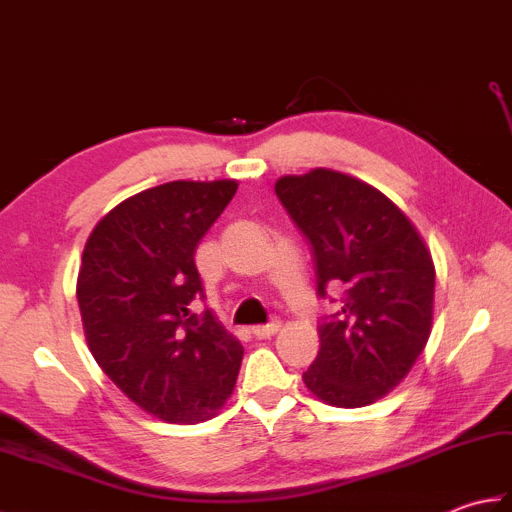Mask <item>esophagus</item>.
<instances>
[{
	"mask_svg": "<svg viewBox=\"0 0 512 512\" xmlns=\"http://www.w3.org/2000/svg\"><path fill=\"white\" fill-rule=\"evenodd\" d=\"M279 332V321H270V323H264V325H255L253 328V334L255 339H270V336Z\"/></svg>",
	"mask_w": 512,
	"mask_h": 512,
	"instance_id": "34e87169",
	"label": "esophagus"
}]
</instances>
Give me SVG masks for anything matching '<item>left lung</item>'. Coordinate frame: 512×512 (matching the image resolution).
I'll use <instances>...</instances> for the list:
<instances>
[{"label":"left lung","instance_id":"obj_1","mask_svg":"<svg viewBox=\"0 0 512 512\" xmlns=\"http://www.w3.org/2000/svg\"><path fill=\"white\" fill-rule=\"evenodd\" d=\"M275 193L312 244L317 295L343 290L341 308L319 325L321 347L303 383L325 405H372L409 374L429 341V248L385 193L345 173L284 176Z\"/></svg>","mask_w":512,"mask_h":512}]
</instances>
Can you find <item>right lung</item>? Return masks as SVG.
I'll return each instance as SVG.
<instances>
[{
  "label": "right lung",
  "instance_id": "right-lung-1",
  "mask_svg": "<svg viewBox=\"0 0 512 512\" xmlns=\"http://www.w3.org/2000/svg\"><path fill=\"white\" fill-rule=\"evenodd\" d=\"M235 191L237 180L160 184L114 206L83 248L76 299L94 361L165 422L213 418L242 365V343L191 310L204 297L195 248Z\"/></svg>",
  "mask_w": 512,
  "mask_h": 512
}]
</instances>
